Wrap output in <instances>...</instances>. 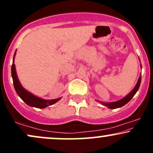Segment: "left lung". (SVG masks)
I'll return each instance as SVG.
<instances>
[{
    "label": "left lung",
    "instance_id": "8db88e82",
    "mask_svg": "<svg viewBox=\"0 0 153 153\" xmlns=\"http://www.w3.org/2000/svg\"><path fill=\"white\" fill-rule=\"evenodd\" d=\"M139 60H140V58H139ZM140 67L142 68L141 63H140ZM140 82H141V74H140V77H139L137 82V84L135 85L134 88L131 90L130 93H129L127 96H124V97L122 98V99L118 100V101H114V102H103V101H99V100H96V101H98L99 103H101L103 106L108 107V108H111V109H114V108H120V107H122L123 106H124L125 104H127V103L129 102L131 99H132L133 96H134L135 94L137 92L139 88H140Z\"/></svg>",
    "mask_w": 153,
    "mask_h": 153
}]
</instances>
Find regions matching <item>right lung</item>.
I'll list each match as a JSON object with an SVG mask.
<instances>
[{"mask_svg":"<svg viewBox=\"0 0 153 153\" xmlns=\"http://www.w3.org/2000/svg\"><path fill=\"white\" fill-rule=\"evenodd\" d=\"M16 54V50L14 55H13V64H12L11 66V75L12 78H13V86H14L15 91H16L17 94H18L19 97H20L21 99L28 105V106L35 107V108H46V107L51 106V105L54 104V103L59 101V100L61 99V97L57 98V99H44L35 96V95L33 94H31V93L28 91L27 90H26V89L22 86L20 81H19L18 76H17L16 71V66L14 64Z\"/></svg>","mask_w":153,"mask_h":153,"instance_id":"right-lung-1","label":"right lung"}]
</instances>
